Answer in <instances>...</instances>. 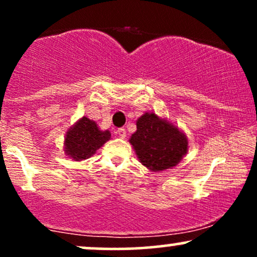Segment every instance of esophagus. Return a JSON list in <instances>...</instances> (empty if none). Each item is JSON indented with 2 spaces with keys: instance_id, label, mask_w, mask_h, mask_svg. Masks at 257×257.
I'll use <instances>...</instances> for the list:
<instances>
[{
  "instance_id": "esophagus-1",
  "label": "esophagus",
  "mask_w": 257,
  "mask_h": 257,
  "mask_svg": "<svg viewBox=\"0 0 257 257\" xmlns=\"http://www.w3.org/2000/svg\"><path fill=\"white\" fill-rule=\"evenodd\" d=\"M116 134L118 135L119 138H122V139H124V138L126 137V132H125V129H124V128H119V129H117V131H116Z\"/></svg>"
}]
</instances>
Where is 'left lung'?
Listing matches in <instances>:
<instances>
[{"mask_svg": "<svg viewBox=\"0 0 257 257\" xmlns=\"http://www.w3.org/2000/svg\"><path fill=\"white\" fill-rule=\"evenodd\" d=\"M131 144L139 159L152 172H163L175 167L187 152V139L175 125L145 113L137 122V132Z\"/></svg>", "mask_w": 257, "mask_h": 257, "instance_id": "1", "label": "left lung"}]
</instances>
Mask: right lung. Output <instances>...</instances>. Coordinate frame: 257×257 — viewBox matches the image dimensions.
<instances>
[{
    "label": "right lung",
    "instance_id": "right-lung-1",
    "mask_svg": "<svg viewBox=\"0 0 257 257\" xmlns=\"http://www.w3.org/2000/svg\"><path fill=\"white\" fill-rule=\"evenodd\" d=\"M110 138V132L99 131L95 122L83 117L67 132L65 151L75 161H82L91 157Z\"/></svg>",
    "mask_w": 257,
    "mask_h": 257
}]
</instances>
